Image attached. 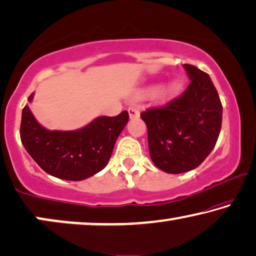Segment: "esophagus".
<instances>
[{
	"label": "esophagus",
	"mask_w": 256,
	"mask_h": 256,
	"mask_svg": "<svg viewBox=\"0 0 256 256\" xmlns=\"http://www.w3.org/2000/svg\"><path fill=\"white\" fill-rule=\"evenodd\" d=\"M128 113H129V118L130 119H136V118L140 116V110L138 107L136 106H130L128 108Z\"/></svg>",
	"instance_id": "esophagus-1"
}]
</instances>
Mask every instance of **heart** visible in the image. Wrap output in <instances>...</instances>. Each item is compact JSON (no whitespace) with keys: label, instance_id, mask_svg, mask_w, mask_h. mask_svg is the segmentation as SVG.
I'll use <instances>...</instances> for the list:
<instances>
[{"label":"heart","instance_id":"obj_1","mask_svg":"<svg viewBox=\"0 0 256 256\" xmlns=\"http://www.w3.org/2000/svg\"><path fill=\"white\" fill-rule=\"evenodd\" d=\"M179 88H180V84L178 83V82H172V83H170L168 86L165 88V90H164V92L166 94H176V92L179 90Z\"/></svg>","mask_w":256,"mask_h":256}]
</instances>
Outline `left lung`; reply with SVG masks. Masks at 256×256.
<instances>
[{
  "instance_id": "obj_1",
  "label": "left lung",
  "mask_w": 256,
  "mask_h": 256,
  "mask_svg": "<svg viewBox=\"0 0 256 256\" xmlns=\"http://www.w3.org/2000/svg\"><path fill=\"white\" fill-rule=\"evenodd\" d=\"M190 83L166 105L148 108L140 118L148 127L151 160L166 173L192 171L216 146L223 107L208 74L184 64Z\"/></svg>"
}]
</instances>
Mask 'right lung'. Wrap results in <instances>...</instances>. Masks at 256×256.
Returning a JSON list of instances; mask_svg holds the SVG:
<instances>
[{"label":"right lung","mask_w":256,"mask_h":256,"mask_svg":"<svg viewBox=\"0 0 256 256\" xmlns=\"http://www.w3.org/2000/svg\"><path fill=\"white\" fill-rule=\"evenodd\" d=\"M32 99L33 94L28 102ZM128 119V112L124 110L116 116H99L77 130H48L38 124L26 105L22 112L20 140L44 171L58 179L80 181L107 165Z\"/></svg>","instance_id":"right-lung-1"}]
</instances>
